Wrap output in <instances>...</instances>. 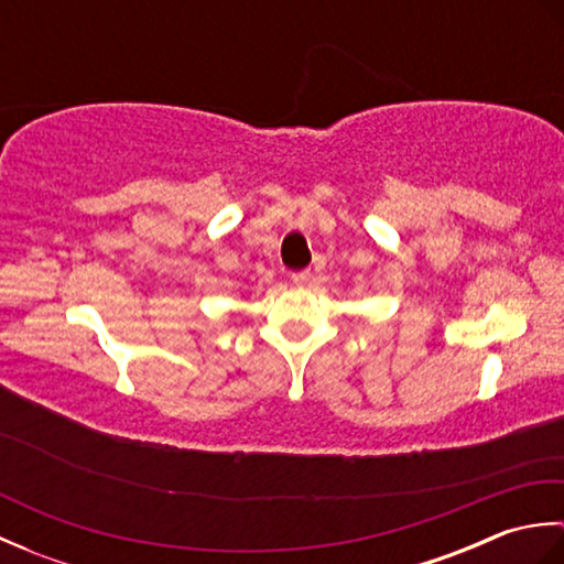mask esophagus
Instances as JSON below:
<instances>
[{"label":"esophagus","mask_w":564,"mask_h":564,"mask_svg":"<svg viewBox=\"0 0 564 564\" xmlns=\"http://www.w3.org/2000/svg\"><path fill=\"white\" fill-rule=\"evenodd\" d=\"M310 273L307 269L305 271H295V273H291V281H293V285H297V289H303V285L310 281Z\"/></svg>","instance_id":"obj_1"}]
</instances>
